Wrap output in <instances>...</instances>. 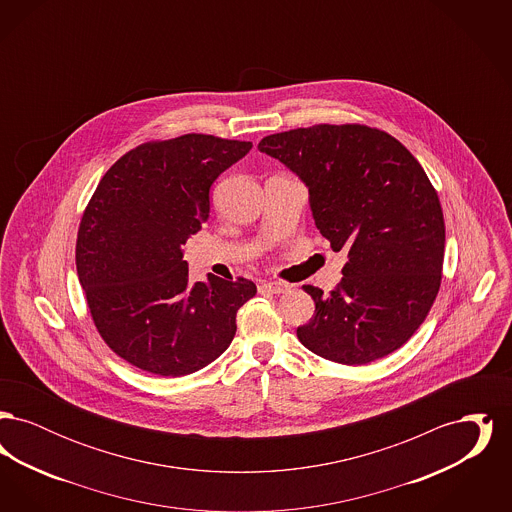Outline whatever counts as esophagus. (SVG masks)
I'll return each mask as SVG.
<instances>
[{
  "label": "esophagus",
  "instance_id": "obj_1",
  "mask_svg": "<svg viewBox=\"0 0 512 512\" xmlns=\"http://www.w3.org/2000/svg\"><path fill=\"white\" fill-rule=\"evenodd\" d=\"M288 290H290V286L284 284V282H263L259 286V292L261 293H284Z\"/></svg>",
  "mask_w": 512,
  "mask_h": 512
}]
</instances>
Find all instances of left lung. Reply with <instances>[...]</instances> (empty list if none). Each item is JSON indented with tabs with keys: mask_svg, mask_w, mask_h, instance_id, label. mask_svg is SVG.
<instances>
[{
	"mask_svg": "<svg viewBox=\"0 0 512 512\" xmlns=\"http://www.w3.org/2000/svg\"><path fill=\"white\" fill-rule=\"evenodd\" d=\"M259 149L309 188L320 234L347 263L315 299L297 338L320 357L366 365L411 340L441 286L445 222L438 192L413 153L365 124H315L270 134Z\"/></svg>",
	"mask_w": 512,
	"mask_h": 512,
	"instance_id": "obj_1",
	"label": "left lung"
}]
</instances>
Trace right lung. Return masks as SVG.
<instances>
[{"label": "right lung", "mask_w": 512, "mask_h": 512, "mask_svg": "<svg viewBox=\"0 0 512 512\" xmlns=\"http://www.w3.org/2000/svg\"><path fill=\"white\" fill-rule=\"evenodd\" d=\"M251 142L184 134L130 149L103 174L76 238V272L99 336L126 363L186 376L213 363L236 334L257 286L190 284L182 245L209 219V190Z\"/></svg>", "instance_id": "1"}]
</instances>
